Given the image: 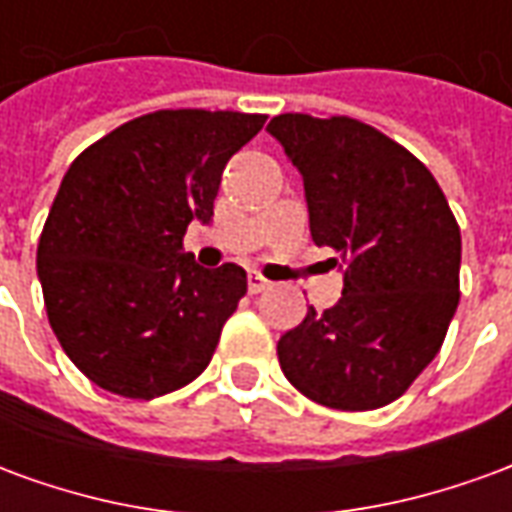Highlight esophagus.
Instances as JSON below:
<instances>
[{"mask_svg":"<svg viewBox=\"0 0 512 512\" xmlns=\"http://www.w3.org/2000/svg\"><path fill=\"white\" fill-rule=\"evenodd\" d=\"M271 282H268L260 271H249V293H263Z\"/></svg>","mask_w":512,"mask_h":512,"instance_id":"esophagus-1","label":"esophagus"}]
</instances>
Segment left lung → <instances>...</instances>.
I'll return each instance as SVG.
<instances>
[{"instance_id":"8db88e82","label":"left lung","mask_w":512,"mask_h":512,"mask_svg":"<svg viewBox=\"0 0 512 512\" xmlns=\"http://www.w3.org/2000/svg\"><path fill=\"white\" fill-rule=\"evenodd\" d=\"M299 167L310 233L343 260L332 310L279 337L282 373L337 411L392 403L439 354L461 299V227L430 169L378 128L288 112L268 123Z\"/></svg>"}]
</instances>
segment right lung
Masks as SVG:
<instances>
[{"instance_id": "add662e5", "label": "right lung", "mask_w": 512, "mask_h": 512, "mask_svg": "<svg viewBox=\"0 0 512 512\" xmlns=\"http://www.w3.org/2000/svg\"><path fill=\"white\" fill-rule=\"evenodd\" d=\"M263 123L158 109L73 158L40 233L38 277L62 351L93 384L153 400L208 367L246 271L197 266L183 235L211 219L224 164Z\"/></svg>"}]
</instances>
